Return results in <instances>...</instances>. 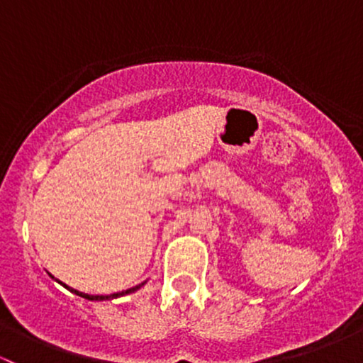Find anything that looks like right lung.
Instances as JSON below:
<instances>
[{
  "instance_id": "obj_1",
  "label": "right lung",
  "mask_w": 363,
  "mask_h": 363,
  "mask_svg": "<svg viewBox=\"0 0 363 363\" xmlns=\"http://www.w3.org/2000/svg\"><path fill=\"white\" fill-rule=\"evenodd\" d=\"M63 284V282H62ZM145 284V282H141V284L139 286H134V288H129V289H125V291H121V293H113V294H101V296H99V294H87V293H81V291H77V289H74V288H70V286H67V284H63L65 286L67 289H69V291H72L74 294H77V296H81V298H86V300H91V301H103V300H113V298H121V296H125V294H129V293H134V291H138L139 288H141V286Z\"/></svg>"
}]
</instances>
